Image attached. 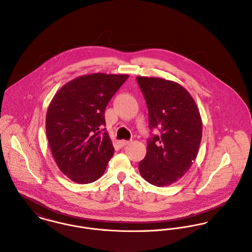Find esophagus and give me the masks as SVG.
<instances>
[{"mask_svg":"<svg viewBox=\"0 0 252 252\" xmlns=\"http://www.w3.org/2000/svg\"><path fill=\"white\" fill-rule=\"evenodd\" d=\"M129 143H130V141H120V142H119V144H120V146H121V147H125V146H127Z\"/></svg>","mask_w":252,"mask_h":252,"instance_id":"obj_1","label":"esophagus"}]
</instances>
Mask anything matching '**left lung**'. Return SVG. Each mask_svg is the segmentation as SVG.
I'll return each instance as SVG.
<instances>
[{
    "label": "left lung",
    "mask_w": 252,
    "mask_h": 252,
    "mask_svg": "<svg viewBox=\"0 0 252 252\" xmlns=\"http://www.w3.org/2000/svg\"><path fill=\"white\" fill-rule=\"evenodd\" d=\"M136 79L148 106L149 128L160 132L148 139L139 171L150 184L167 187L181 179L196 158L202 137L200 114L181 85L156 77Z\"/></svg>",
    "instance_id": "1"
}]
</instances>
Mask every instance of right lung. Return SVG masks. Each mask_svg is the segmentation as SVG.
Masks as SVG:
<instances>
[{
  "mask_svg": "<svg viewBox=\"0 0 252 252\" xmlns=\"http://www.w3.org/2000/svg\"><path fill=\"white\" fill-rule=\"evenodd\" d=\"M125 74L83 75L63 86L46 115V133L61 171L73 182L89 184L102 176L114 148L106 132L104 110Z\"/></svg>",
  "mask_w": 252,
  "mask_h": 252,
  "instance_id": "1",
  "label": "right lung"
}]
</instances>
